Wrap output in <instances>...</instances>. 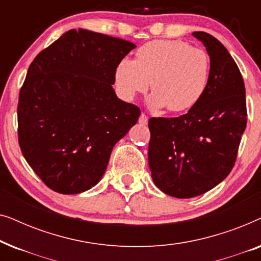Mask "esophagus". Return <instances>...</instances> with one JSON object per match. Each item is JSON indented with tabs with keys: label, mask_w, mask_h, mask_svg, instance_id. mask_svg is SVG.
<instances>
[{
	"label": "esophagus",
	"mask_w": 261,
	"mask_h": 261,
	"mask_svg": "<svg viewBox=\"0 0 261 261\" xmlns=\"http://www.w3.org/2000/svg\"><path fill=\"white\" fill-rule=\"evenodd\" d=\"M147 122H148V117L146 116L144 113H142L141 115H140V117H139V123L144 124V126H145V124H147Z\"/></svg>",
	"instance_id": "esophagus-1"
}]
</instances>
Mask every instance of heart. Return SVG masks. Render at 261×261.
<instances>
[{
	"mask_svg": "<svg viewBox=\"0 0 261 261\" xmlns=\"http://www.w3.org/2000/svg\"><path fill=\"white\" fill-rule=\"evenodd\" d=\"M210 60L206 52L179 40H154L138 49L134 60L122 59L115 71L116 87L123 98L145 92L152 109L169 112L191 109L204 95Z\"/></svg>",
	"mask_w": 261,
	"mask_h": 261,
	"instance_id": "b5f03b06",
	"label": "heart"
}]
</instances>
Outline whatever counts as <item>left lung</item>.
Here are the masks:
<instances>
[{"mask_svg":"<svg viewBox=\"0 0 261 261\" xmlns=\"http://www.w3.org/2000/svg\"><path fill=\"white\" fill-rule=\"evenodd\" d=\"M192 35L210 57L204 95L184 115L148 121L153 181L177 198L204 194L229 174L247 124L245 84L237 63L213 35Z\"/></svg>","mask_w":261,"mask_h":261,"instance_id":"1","label":"left lung"}]
</instances>
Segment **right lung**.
<instances>
[{
	"mask_svg": "<svg viewBox=\"0 0 261 261\" xmlns=\"http://www.w3.org/2000/svg\"><path fill=\"white\" fill-rule=\"evenodd\" d=\"M133 42L71 30L28 67L17 105L21 152L53 191L73 195L101 180L110 153L137 123L140 109L113 89Z\"/></svg>",
	"mask_w": 261,
	"mask_h": 261,
	"instance_id": "add662e5",
	"label": "right lung"
}]
</instances>
